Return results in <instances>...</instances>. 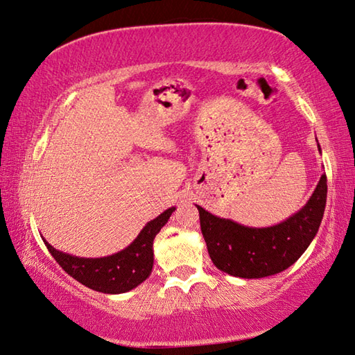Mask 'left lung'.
<instances>
[{"instance_id": "1", "label": "left lung", "mask_w": 355, "mask_h": 355, "mask_svg": "<svg viewBox=\"0 0 355 355\" xmlns=\"http://www.w3.org/2000/svg\"><path fill=\"white\" fill-rule=\"evenodd\" d=\"M320 150V146H319ZM327 175L297 214L271 227H245L197 206L201 233L216 268L236 277L258 279L281 273L296 262L319 230L327 205Z\"/></svg>"}]
</instances>
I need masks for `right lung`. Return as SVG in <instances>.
I'll return each mask as SVG.
<instances>
[{
    "label": "right lung",
    "instance_id": "add662e5",
    "mask_svg": "<svg viewBox=\"0 0 355 355\" xmlns=\"http://www.w3.org/2000/svg\"><path fill=\"white\" fill-rule=\"evenodd\" d=\"M175 207L164 210L149 221L125 250L105 258H79L53 248L44 239L49 252L65 273L82 285L105 294L126 293L146 281L154 266L153 243L158 232L168 223Z\"/></svg>",
    "mask_w": 355,
    "mask_h": 355
}]
</instances>
